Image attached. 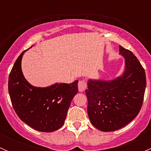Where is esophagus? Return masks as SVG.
Instances as JSON below:
<instances>
[{
	"label": "esophagus",
	"mask_w": 151,
	"mask_h": 151,
	"mask_svg": "<svg viewBox=\"0 0 151 151\" xmlns=\"http://www.w3.org/2000/svg\"><path fill=\"white\" fill-rule=\"evenodd\" d=\"M87 84L84 80H81V81L79 82L78 83V89L80 92H83L85 91V88H86Z\"/></svg>",
	"instance_id": "1"
}]
</instances>
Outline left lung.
Instances as JSON below:
<instances>
[{"mask_svg":"<svg viewBox=\"0 0 151 151\" xmlns=\"http://www.w3.org/2000/svg\"><path fill=\"white\" fill-rule=\"evenodd\" d=\"M119 47L125 59L123 74L111 80L89 79L85 90L90 121L102 132L116 131L130 123L139 114L144 99V68L130 50Z\"/></svg>","mask_w":151,"mask_h":151,"instance_id":"left-lung-1","label":"left lung"}]
</instances>
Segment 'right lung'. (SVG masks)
<instances>
[{"label": "right lung", "instance_id": "1", "mask_svg": "<svg viewBox=\"0 0 151 151\" xmlns=\"http://www.w3.org/2000/svg\"><path fill=\"white\" fill-rule=\"evenodd\" d=\"M27 50L17 59L9 77L11 101L18 117L29 126L39 132H54L64 124L71 100L78 92V80L45 88L30 84L21 67Z\"/></svg>", "mask_w": 151, "mask_h": 151}]
</instances>
